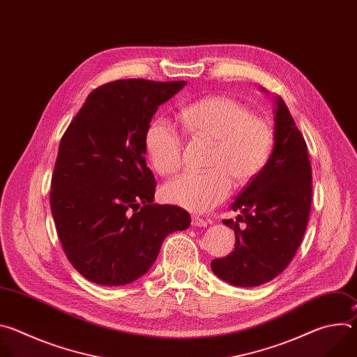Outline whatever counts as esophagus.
<instances>
[{
	"instance_id": "obj_1",
	"label": "esophagus",
	"mask_w": 357,
	"mask_h": 357,
	"mask_svg": "<svg viewBox=\"0 0 357 357\" xmlns=\"http://www.w3.org/2000/svg\"><path fill=\"white\" fill-rule=\"evenodd\" d=\"M192 225L196 227H205V226H208V220L202 219L199 216H192Z\"/></svg>"
}]
</instances>
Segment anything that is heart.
Masks as SVG:
<instances>
[{
    "label": "heart",
    "mask_w": 357,
    "mask_h": 357,
    "mask_svg": "<svg viewBox=\"0 0 357 357\" xmlns=\"http://www.w3.org/2000/svg\"><path fill=\"white\" fill-rule=\"evenodd\" d=\"M179 119L192 135L213 139L206 165L209 169L185 171L164 189L172 205L190 212H206L223 202L231 179L241 186L256 178L267 165L274 144L270 124L238 101L226 96H209L186 105ZM146 157L160 175L174 174L182 162V139L164 119L152 120L144 137Z\"/></svg>",
    "instance_id": "obj_1"
}]
</instances>
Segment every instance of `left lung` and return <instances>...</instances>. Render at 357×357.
Segmentation results:
<instances>
[{
  "mask_svg": "<svg viewBox=\"0 0 357 357\" xmlns=\"http://www.w3.org/2000/svg\"><path fill=\"white\" fill-rule=\"evenodd\" d=\"M273 112L270 160L230 206L241 215L223 220L234 229V251L211 263L220 280L236 287H257L281 274L294 259L310 219L312 172L307 142L280 96L274 97Z\"/></svg>",
  "mask_w": 357,
  "mask_h": 357,
  "instance_id": "1",
  "label": "left lung"
}]
</instances>
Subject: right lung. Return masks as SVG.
<instances>
[{
	"mask_svg": "<svg viewBox=\"0 0 357 357\" xmlns=\"http://www.w3.org/2000/svg\"><path fill=\"white\" fill-rule=\"evenodd\" d=\"M186 82L116 80L93 90L59 145L50 211L68 260L89 281L116 287L142 277L189 213L157 205L145 130Z\"/></svg>",
	"mask_w": 357,
	"mask_h": 357,
	"instance_id": "right-lung-1",
	"label": "right lung"
}]
</instances>
